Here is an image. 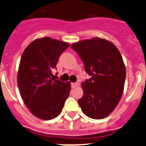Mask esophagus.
I'll list each match as a JSON object with an SVG mask.
<instances>
[{
    "label": "esophagus",
    "mask_w": 146,
    "mask_h": 146,
    "mask_svg": "<svg viewBox=\"0 0 146 146\" xmlns=\"http://www.w3.org/2000/svg\"><path fill=\"white\" fill-rule=\"evenodd\" d=\"M78 86V83L77 82H74V83H71V87L72 88H75Z\"/></svg>",
    "instance_id": "1"
}]
</instances>
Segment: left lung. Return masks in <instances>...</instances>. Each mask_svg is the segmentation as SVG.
<instances>
[{
    "mask_svg": "<svg viewBox=\"0 0 146 146\" xmlns=\"http://www.w3.org/2000/svg\"><path fill=\"white\" fill-rule=\"evenodd\" d=\"M71 48L90 76L82 84L84 95L78 100L82 111L90 118H105L117 107L123 93L126 70L120 52L100 38L74 43Z\"/></svg>",
    "mask_w": 146,
    "mask_h": 146,
    "instance_id": "left-lung-1",
    "label": "left lung"
}]
</instances>
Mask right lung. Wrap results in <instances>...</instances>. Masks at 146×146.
Here are the masks:
<instances>
[{
	"label": "right lung",
	"mask_w": 146,
	"mask_h": 146,
	"mask_svg": "<svg viewBox=\"0 0 146 146\" xmlns=\"http://www.w3.org/2000/svg\"><path fill=\"white\" fill-rule=\"evenodd\" d=\"M70 45L46 37L24 50L18 70V85L27 107L36 117L49 120L60 114L70 95V83L53 79L60 56Z\"/></svg>",
	"instance_id": "1"
}]
</instances>
